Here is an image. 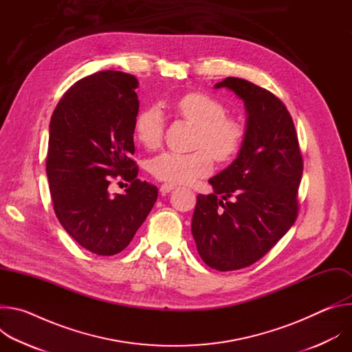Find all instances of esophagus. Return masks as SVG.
<instances>
[{"instance_id":"34e87169","label":"esophagus","mask_w":352,"mask_h":352,"mask_svg":"<svg viewBox=\"0 0 352 352\" xmlns=\"http://www.w3.org/2000/svg\"><path fill=\"white\" fill-rule=\"evenodd\" d=\"M177 188V185L175 184H170V182H166V184H163L162 186H160V192L163 193V195H166V193H168V192H171L173 189H175Z\"/></svg>"}]
</instances>
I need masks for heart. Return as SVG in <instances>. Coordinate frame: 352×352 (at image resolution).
I'll use <instances>...</instances> for the list:
<instances>
[{
	"instance_id": "heart-1",
	"label": "heart",
	"mask_w": 352,
	"mask_h": 352,
	"mask_svg": "<svg viewBox=\"0 0 352 352\" xmlns=\"http://www.w3.org/2000/svg\"><path fill=\"white\" fill-rule=\"evenodd\" d=\"M178 116L196 126L192 153L164 152L148 164L157 179L185 184L212 171V156L219 162L231 159L242 144L245 129L234 117H228L226 106L217 98L192 91L182 96L174 104ZM164 133V117L159 107L142 110L135 120V135L147 148H157ZM204 148L202 149L201 147Z\"/></svg>"
}]
</instances>
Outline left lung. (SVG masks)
<instances>
[{"instance_id": "1", "label": "left lung", "mask_w": 352, "mask_h": 352, "mask_svg": "<svg viewBox=\"0 0 352 352\" xmlns=\"http://www.w3.org/2000/svg\"><path fill=\"white\" fill-rule=\"evenodd\" d=\"M214 87L243 100L246 129L236 159L209 179L213 193L197 195L192 235L208 266L230 272L258 262L295 223L304 162L278 97L241 78Z\"/></svg>"}]
</instances>
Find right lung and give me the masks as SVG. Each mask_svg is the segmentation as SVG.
<instances>
[{"label": "right lung", "instance_id": "right-lung-1", "mask_svg": "<svg viewBox=\"0 0 352 352\" xmlns=\"http://www.w3.org/2000/svg\"><path fill=\"white\" fill-rule=\"evenodd\" d=\"M138 79L102 71L74 83L58 102L45 160L54 212L65 231L102 256L124 250L155 206L159 190L138 179L133 132ZM130 182L110 195L111 179Z\"/></svg>", "mask_w": 352, "mask_h": 352}]
</instances>
